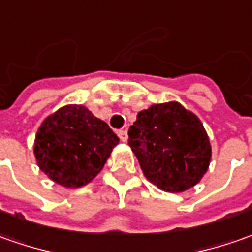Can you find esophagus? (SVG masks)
<instances>
[{"label": "esophagus", "instance_id": "34e87169", "mask_svg": "<svg viewBox=\"0 0 252 252\" xmlns=\"http://www.w3.org/2000/svg\"><path fill=\"white\" fill-rule=\"evenodd\" d=\"M118 136H119V138H121V141H123V143H126L127 141V131L126 130H119L118 131Z\"/></svg>", "mask_w": 252, "mask_h": 252}]
</instances>
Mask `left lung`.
<instances>
[{
  "label": "left lung",
  "instance_id": "left-lung-1",
  "mask_svg": "<svg viewBox=\"0 0 252 252\" xmlns=\"http://www.w3.org/2000/svg\"><path fill=\"white\" fill-rule=\"evenodd\" d=\"M129 146L144 176L166 193L194 187L207 173L212 157L198 116L176 101L138 112L129 129Z\"/></svg>",
  "mask_w": 252,
  "mask_h": 252
}]
</instances>
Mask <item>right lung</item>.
<instances>
[{"instance_id": "1", "label": "right lung", "mask_w": 252, "mask_h": 252, "mask_svg": "<svg viewBox=\"0 0 252 252\" xmlns=\"http://www.w3.org/2000/svg\"><path fill=\"white\" fill-rule=\"evenodd\" d=\"M119 138L86 106L70 104L48 115L37 130L34 157L55 183L77 189L104 168Z\"/></svg>"}]
</instances>
